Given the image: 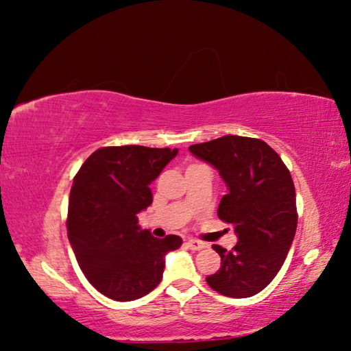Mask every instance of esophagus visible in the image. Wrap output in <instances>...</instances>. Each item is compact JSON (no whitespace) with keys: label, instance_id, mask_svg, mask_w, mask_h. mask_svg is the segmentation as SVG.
<instances>
[{"label":"esophagus","instance_id":"esophagus-1","mask_svg":"<svg viewBox=\"0 0 351 351\" xmlns=\"http://www.w3.org/2000/svg\"><path fill=\"white\" fill-rule=\"evenodd\" d=\"M186 245H187V247H189V249H192V250H202V249L206 247L205 243L197 241V239H187Z\"/></svg>","mask_w":351,"mask_h":351}]
</instances>
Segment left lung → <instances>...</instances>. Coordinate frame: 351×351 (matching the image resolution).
Listing matches in <instances>:
<instances>
[{
	"label": "left lung",
	"mask_w": 351,
	"mask_h": 351,
	"mask_svg": "<svg viewBox=\"0 0 351 351\" xmlns=\"http://www.w3.org/2000/svg\"><path fill=\"white\" fill-rule=\"evenodd\" d=\"M197 159L211 164L227 193L217 216L232 223L238 243L232 250L214 244L221 268L206 277L213 290L230 298L260 293L284 265L296 233V193L279 154L258 138L223 135L189 146Z\"/></svg>",
	"instance_id": "left-lung-1"
}]
</instances>
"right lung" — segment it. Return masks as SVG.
Masks as SVG:
<instances>
[{"instance_id":"obj_1","label":"right lung","mask_w":351,"mask_h":351,"mask_svg":"<svg viewBox=\"0 0 351 351\" xmlns=\"http://www.w3.org/2000/svg\"><path fill=\"white\" fill-rule=\"evenodd\" d=\"M178 149L125 145L101 148L74 178L67 237L90 284L114 301H134L162 280L165 255L182 239L154 238L137 214L153 203L149 184Z\"/></svg>"}]
</instances>
